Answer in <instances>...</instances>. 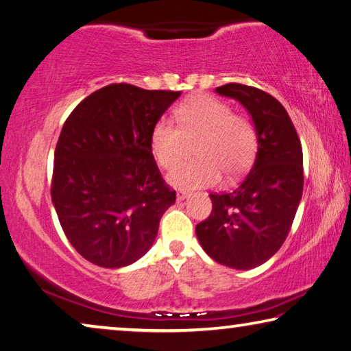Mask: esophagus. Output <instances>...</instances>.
<instances>
[{"label": "esophagus", "instance_id": "obj_1", "mask_svg": "<svg viewBox=\"0 0 351 351\" xmlns=\"http://www.w3.org/2000/svg\"><path fill=\"white\" fill-rule=\"evenodd\" d=\"M177 200L179 202H183V200H186L188 199V191H182V189H179V191H177Z\"/></svg>", "mask_w": 351, "mask_h": 351}]
</instances>
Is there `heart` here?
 Segmentation results:
<instances>
[{"mask_svg": "<svg viewBox=\"0 0 351 351\" xmlns=\"http://www.w3.org/2000/svg\"><path fill=\"white\" fill-rule=\"evenodd\" d=\"M176 121L160 119L149 138L152 157L169 169L180 156L183 136L200 135L195 146L197 160L176 165L169 171L168 183L174 188L194 189L216 185L222 171L228 177L248 168L257 147V132L247 117L232 114L228 104L208 95L183 101L176 110Z\"/></svg>", "mask_w": 351, "mask_h": 351, "instance_id": "1", "label": "heart"}]
</instances>
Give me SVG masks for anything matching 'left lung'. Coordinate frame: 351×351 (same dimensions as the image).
Wrapping results in <instances>:
<instances>
[{"mask_svg": "<svg viewBox=\"0 0 351 351\" xmlns=\"http://www.w3.org/2000/svg\"><path fill=\"white\" fill-rule=\"evenodd\" d=\"M250 114L257 132L253 166L234 191L210 194V217L195 226L205 253L234 269H251L278 253L304 189L302 146L285 108L267 92L228 83L216 88Z\"/></svg>", "mask_w": 351, "mask_h": 351, "instance_id": "left-lung-1", "label": "left lung"}]
</instances>
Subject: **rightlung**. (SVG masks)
Wrapping results in <instances>:
<instances>
[{
	"label": "right lung",
	"instance_id": "obj_1",
	"mask_svg": "<svg viewBox=\"0 0 351 351\" xmlns=\"http://www.w3.org/2000/svg\"><path fill=\"white\" fill-rule=\"evenodd\" d=\"M180 94L109 84L67 117L51 194L61 228L86 261L120 268L152 247L176 191L152 157L151 131Z\"/></svg>",
	"mask_w": 351,
	"mask_h": 351
}]
</instances>
